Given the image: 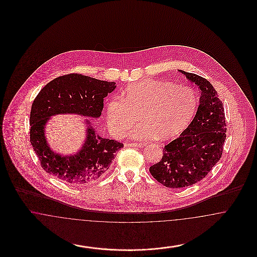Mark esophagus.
<instances>
[{
    "instance_id": "esophagus-1",
    "label": "esophagus",
    "mask_w": 257,
    "mask_h": 257,
    "mask_svg": "<svg viewBox=\"0 0 257 257\" xmlns=\"http://www.w3.org/2000/svg\"><path fill=\"white\" fill-rule=\"evenodd\" d=\"M125 147H143L144 145L143 144H137V143H132V144H126Z\"/></svg>"
}]
</instances>
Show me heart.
Masks as SVG:
<instances>
[{"label": "heart", "mask_w": 257, "mask_h": 257, "mask_svg": "<svg viewBox=\"0 0 257 257\" xmlns=\"http://www.w3.org/2000/svg\"><path fill=\"white\" fill-rule=\"evenodd\" d=\"M198 97L187 86L158 80H147L127 86L124 98L114 96L107 105V122L110 133L121 137L134 124H140L131 136L152 140L159 136L170 140L189 126L196 114Z\"/></svg>", "instance_id": "1"}]
</instances>
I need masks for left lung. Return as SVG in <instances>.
Segmentation results:
<instances>
[{
	"label": "left lung",
	"instance_id": "obj_1",
	"mask_svg": "<svg viewBox=\"0 0 257 257\" xmlns=\"http://www.w3.org/2000/svg\"><path fill=\"white\" fill-rule=\"evenodd\" d=\"M178 71L198 86L200 97L192 122L164 147L162 159L149 168L158 182L171 189L202 180L220 159L226 137L224 110L216 89L196 74Z\"/></svg>",
	"mask_w": 257,
	"mask_h": 257
}]
</instances>
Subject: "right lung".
I'll list each match as a JSON object with an SVG mask.
<instances>
[{
  "instance_id": "obj_1",
  "label": "right lung",
  "mask_w": 257,
  "mask_h": 257,
  "mask_svg": "<svg viewBox=\"0 0 257 257\" xmlns=\"http://www.w3.org/2000/svg\"><path fill=\"white\" fill-rule=\"evenodd\" d=\"M115 87L114 82L74 73L54 79L39 91L31 110L30 141L44 171L76 186L93 183L109 171L123 145L100 137L88 118L84 119L86 128L82 147L69 155L50 147L45 128L51 117L58 114L100 117L104 98Z\"/></svg>"
}]
</instances>
